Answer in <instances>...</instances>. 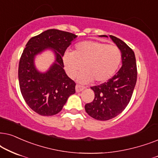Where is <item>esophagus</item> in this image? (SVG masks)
I'll return each mask as SVG.
<instances>
[{"mask_svg":"<svg viewBox=\"0 0 158 158\" xmlns=\"http://www.w3.org/2000/svg\"><path fill=\"white\" fill-rule=\"evenodd\" d=\"M75 88H76V92H80L82 91L84 89H85V87H82V86L79 85H76Z\"/></svg>","mask_w":158,"mask_h":158,"instance_id":"obj_1","label":"esophagus"}]
</instances>
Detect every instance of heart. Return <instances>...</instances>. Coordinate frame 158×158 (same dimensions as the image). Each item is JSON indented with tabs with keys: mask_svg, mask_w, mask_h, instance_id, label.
I'll return each mask as SVG.
<instances>
[{
	"mask_svg": "<svg viewBox=\"0 0 158 158\" xmlns=\"http://www.w3.org/2000/svg\"><path fill=\"white\" fill-rule=\"evenodd\" d=\"M121 51L116 45L97 41H85L76 45L72 52H66L63 58L64 68L69 77L74 78L81 70L79 82L94 80L102 83L110 79L121 64Z\"/></svg>",
	"mask_w": 158,
	"mask_h": 158,
	"instance_id": "obj_1",
	"label": "heart"
}]
</instances>
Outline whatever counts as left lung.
<instances>
[{
  "mask_svg": "<svg viewBox=\"0 0 158 158\" xmlns=\"http://www.w3.org/2000/svg\"><path fill=\"white\" fill-rule=\"evenodd\" d=\"M100 37H108L106 35ZM110 37L121 50L122 66L107 82L91 87L94 99L85 107L88 115L99 121H108L122 113L131 100L137 78L133 50L118 37L113 35Z\"/></svg>",
  "mask_w": 158,
  "mask_h": 158,
  "instance_id": "left-lung-1",
  "label": "left lung"
}]
</instances>
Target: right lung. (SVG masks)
I'll return each mask as SVG.
<instances>
[{
    "label": "right lung",
    "mask_w": 158,
    "mask_h": 158,
    "mask_svg": "<svg viewBox=\"0 0 158 158\" xmlns=\"http://www.w3.org/2000/svg\"><path fill=\"white\" fill-rule=\"evenodd\" d=\"M77 35L58 29H48L29 40L23 50L19 65V82L25 102L31 110L44 116L57 114L69 97L75 93L76 83L65 72L64 56ZM50 48L56 60L42 73L34 66V57Z\"/></svg>",
    "instance_id": "obj_1"
}]
</instances>
